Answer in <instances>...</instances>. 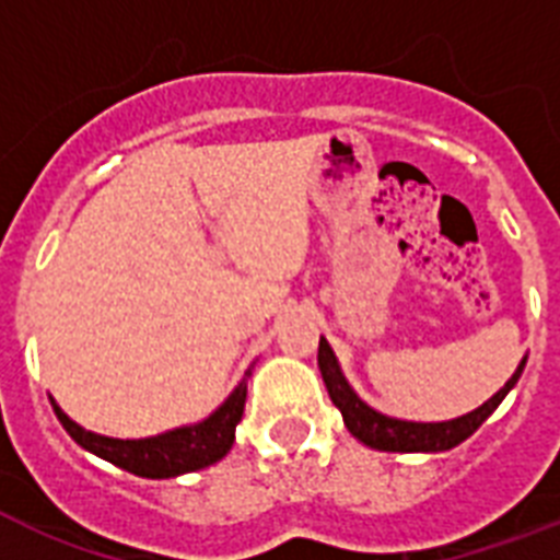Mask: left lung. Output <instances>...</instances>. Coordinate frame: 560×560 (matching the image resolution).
<instances>
[{"label":"left lung","mask_w":560,"mask_h":560,"mask_svg":"<svg viewBox=\"0 0 560 560\" xmlns=\"http://www.w3.org/2000/svg\"><path fill=\"white\" fill-rule=\"evenodd\" d=\"M526 360H523L517 372L512 374V381L505 383L503 389L497 392L494 398L486 400L482 407L468 412V416L453 418V421H439V424H416V421H398V418L381 416L372 407H366L363 400L351 392V386L342 377L337 358H334L331 346L319 340V372L328 386L334 407L342 412V421L351 430V435H358L360 442L374 447V451H392V453H435V451H451L456 444H462L468 435H474L482 427L491 412L500 407V400L509 395L517 377H521Z\"/></svg>","instance_id":"left-lung-1"}]
</instances>
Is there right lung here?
<instances>
[{"mask_svg":"<svg viewBox=\"0 0 560 560\" xmlns=\"http://www.w3.org/2000/svg\"><path fill=\"white\" fill-rule=\"evenodd\" d=\"M246 377H249V372H246ZM246 377L237 383V389L229 395L226 404L218 412H211L206 421L194 427H179V430L153 435V439H127V442L125 439H107V435H95L74 424L60 407H55V412L60 424L66 427V433L101 459L113 462L136 477L168 479L209 468L226 456L232 442H235L237 421L244 416Z\"/></svg>","mask_w":560,"mask_h":560,"instance_id":"right-lung-1","label":"right lung"}]
</instances>
